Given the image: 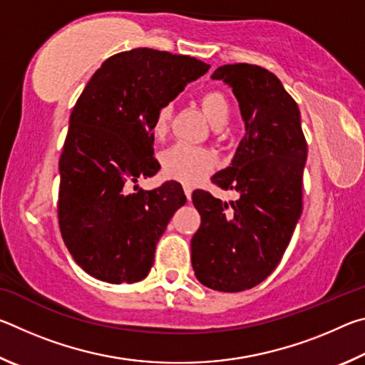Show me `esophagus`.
Returning a JSON list of instances; mask_svg holds the SVG:
<instances>
[{
	"label": "esophagus",
	"mask_w": 365,
	"mask_h": 365,
	"mask_svg": "<svg viewBox=\"0 0 365 365\" xmlns=\"http://www.w3.org/2000/svg\"><path fill=\"white\" fill-rule=\"evenodd\" d=\"M183 191H185V195H187V197L190 200V197H191V193H193V188H191L190 185H183Z\"/></svg>",
	"instance_id": "esophagus-1"
}]
</instances>
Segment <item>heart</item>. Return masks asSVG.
Instances as JSON below:
<instances>
[{
  "instance_id": "heart-1",
  "label": "heart",
  "mask_w": 365,
  "mask_h": 365,
  "mask_svg": "<svg viewBox=\"0 0 365 365\" xmlns=\"http://www.w3.org/2000/svg\"><path fill=\"white\" fill-rule=\"evenodd\" d=\"M201 104L206 114L215 127H224L228 117H230V106L227 98L220 91H206L201 96ZM172 119V106L163 104L158 109L153 122V132L163 135L168 130L169 122ZM163 165L165 174L174 177L177 180L185 183H197L202 180L214 168V156L205 148L193 146L188 143H178L164 153Z\"/></svg>"
}]
</instances>
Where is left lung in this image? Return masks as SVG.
<instances>
[{"mask_svg": "<svg viewBox=\"0 0 365 365\" xmlns=\"http://www.w3.org/2000/svg\"><path fill=\"white\" fill-rule=\"evenodd\" d=\"M212 80L232 86L246 130L232 164L212 183L240 197L227 205L205 190L193 191L201 225L191 238V264L205 287L237 293L267 279L292 240L302 212L307 143L298 104L274 73L227 64Z\"/></svg>", "mask_w": 365, "mask_h": 365, "instance_id": "obj_1", "label": "left lung"}]
</instances>
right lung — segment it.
Here are the masks:
<instances>
[{"label":"right lung","mask_w":365,"mask_h":365,"mask_svg":"<svg viewBox=\"0 0 365 365\" xmlns=\"http://www.w3.org/2000/svg\"><path fill=\"white\" fill-rule=\"evenodd\" d=\"M182 54L135 48L103 63L72 109L59 159V228L86 274L133 283L150 274L172 215L187 202L180 183L125 193L153 177V122L158 109L209 71Z\"/></svg>","instance_id":"add662e5"}]
</instances>
